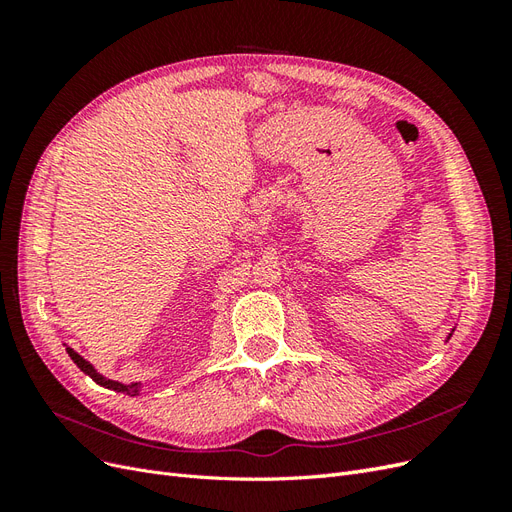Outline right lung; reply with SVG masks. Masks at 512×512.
Listing matches in <instances>:
<instances>
[{"label":"right lung","instance_id":"1","mask_svg":"<svg viewBox=\"0 0 512 512\" xmlns=\"http://www.w3.org/2000/svg\"><path fill=\"white\" fill-rule=\"evenodd\" d=\"M66 352L70 354V359L81 367L83 374H87L91 380L98 382L100 386H106V389H113V391H119V393H126V395H138V384L132 382V384H123V382H117V380H106L104 376H100L98 371L91 367L81 354H76L72 348H66Z\"/></svg>","mask_w":512,"mask_h":512}]
</instances>
